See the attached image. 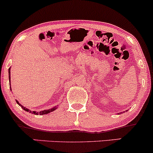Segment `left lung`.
Listing matches in <instances>:
<instances>
[{"instance_id": "8db88e82", "label": "left lung", "mask_w": 153, "mask_h": 153, "mask_svg": "<svg viewBox=\"0 0 153 153\" xmlns=\"http://www.w3.org/2000/svg\"><path fill=\"white\" fill-rule=\"evenodd\" d=\"M119 114H120V113H119Z\"/></svg>"}]
</instances>
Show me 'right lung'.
I'll list each match as a JSON object with an SVG mask.
<instances>
[{
    "label": "right lung",
    "instance_id": "obj_1",
    "mask_svg": "<svg viewBox=\"0 0 153 153\" xmlns=\"http://www.w3.org/2000/svg\"><path fill=\"white\" fill-rule=\"evenodd\" d=\"M9 81H10V68H9ZM10 90H11V87H10ZM17 102V103L19 105H20V107H21L22 108H23V110H24V111H27V112H29V113H31L33 114V113H34V114H37V115H38V114H40V115H44V114H47V113H49L50 112H52V111H54L55 109H56V107H54V108H51V109H48V110H45V111H40V112H36V111H30V110H29V109H27V108H25V107H23V105H20V103H19V102H18V101H16Z\"/></svg>",
    "mask_w": 153,
    "mask_h": 153
}]
</instances>
